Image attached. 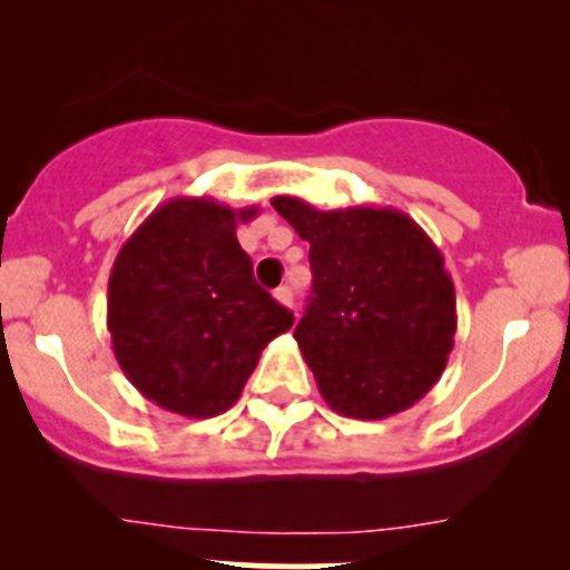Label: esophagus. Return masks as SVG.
<instances>
[{
	"instance_id": "esophagus-1",
	"label": "esophagus",
	"mask_w": 570,
	"mask_h": 570,
	"mask_svg": "<svg viewBox=\"0 0 570 570\" xmlns=\"http://www.w3.org/2000/svg\"><path fill=\"white\" fill-rule=\"evenodd\" d=\"M273 297H276L278 303H281V305H286V307H289V305L294 303V297H292V289H289V286H278V289L273 292Z\"/></svg>"
}]
</instances>
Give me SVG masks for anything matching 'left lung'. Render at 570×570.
Here are the masks:
<instances>
[{
    "label": "left lung",
    "mask_w": 570,
    "mask_h": 570,
    "mask_svg": "<svg viewBox=\"0 0 570 570\" xmlns=\"http://www.w3.org/2000/svg\"><path fill=\"white\" fill-rule=\"evenodd\" d=\"M273 208L311 244L313 289L294 340L332 410L383 421L440 381L455 337V286L415 219L391 206Z\"/></svg>",
    "instance_id": "8db88e82"
}]
</instances>
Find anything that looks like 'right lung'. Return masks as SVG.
<instances>
[{"mask_svg":"<svg viewBox=\"0 0 570 570\" xmlns=\"http://www.w3.org/2000/svg\"><path fill=\"white\" fill-rule=\"evenodd\" d=\"M257 206L171 198L117 252L109 273L107 330L141 396L185 417H214L240 391L273 337L294 316L254 281L235 238Z\"/></svg>","mask_w":570,"mask_h":570,"instance_id":"right-lung-1","label":"right lung"}]
</instances>
